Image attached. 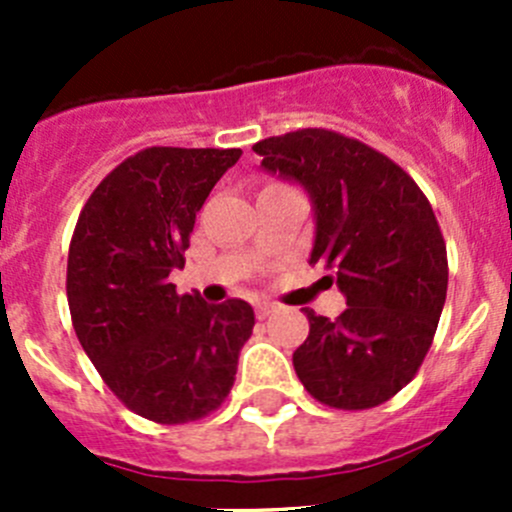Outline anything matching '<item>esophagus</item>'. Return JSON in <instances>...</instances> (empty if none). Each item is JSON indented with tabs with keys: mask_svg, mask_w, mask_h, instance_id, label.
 <instances>
[{
	"mask_svg": "<svg viewBox=\"0 0 512 512\" xmlns=\"http://www.w3.org/2000/svg\"><path fill=\"white\" fill-rule=\"evenodd\" d=\"M272 312H275V304H272V302H257V304H255V314H257V319L270 317Z\"/></svg>",
	"mask_w": 512,
	"mask_h": 512,
	"instance_id": "obj_1",
	"label": "esophagus"
}]
</instances>
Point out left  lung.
Segmentation results:
<instances>
[{
	"mask_svg": "<svg viewBox=\"0 0 512 512\" xmlns=\"http://www.w3.org/2000/svg\"><path fill=\"white\" fill-rule=\"evenodd\" d=\"M267 173L297 180L317 218L309 262L337 277V319L304 309L309 337L292 354L304 389L342 411L399 394L431 349L448 289V257L431 203L404 168L327 128L255 143Z\"/></svg>",
	"mask_w": 512,
	"mask_h": 512,
	"instance_id": "obj_1",
	"label": "left lung"
}]
</instances>
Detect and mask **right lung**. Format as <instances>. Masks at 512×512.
Listing matches in <instances>:
<instances>
[{
	"instance_id": "obj_1",
	"label": "right lung",
	"mask_w": 512,
	"mask_h": 512,
	"mask_svg": "<svg viewBox=\"0 0 512 512\" xmlns=\"http://www.w3.org/2000/svg\"><path fill=\"white\" fill-rule=\"evenodd\" d=\"M240 156V148L138 151L98 183L71 237L66 297L76 337L108 389L148 421L213 414L255 327L242 299L208 304L168 280L185 265L195 213Z\"/></svg>"
}]
</instances>
